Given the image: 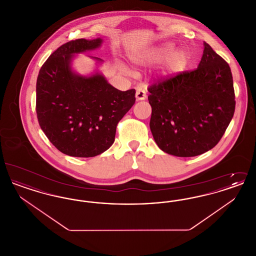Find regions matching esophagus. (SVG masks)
I'll list each match as a JSON object with an SVG mask.
<instances>
[{
  "mask_svg": "<svg viewBox=\"0 0 256 256\" xmlns=\"http://www.w3.org/2000/svg\"><path fill=\"white\" fill-rule=\"evenodd\" d=\"M146 94L145 90H143L141 88L136 90V100H146Z\"/></svg>",
  "mask_w": 256,
  "mask_h": 256,
  "instance_id": "obj_1",
  "label": "esophagus"
}]
</instances>
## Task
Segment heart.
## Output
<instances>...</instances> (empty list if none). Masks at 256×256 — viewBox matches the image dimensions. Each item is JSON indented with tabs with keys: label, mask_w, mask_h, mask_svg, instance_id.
I'll list each match as a JSON object with an SVG mask.
<instances>
[{
	"label": "heart",
	"mask_w": 256,
	"mask_h": 256,
	"mask_svg": "<svg viewBox=\"0 0 256 256\" xmlns=\"http://www.w3.org/2000/svg\"><path fill=\"white\" fill-rule=\"evenodd\" d=\"M176 50L174 45L167 43L164 45H161L158 48L152 50L148 54L138 62H143V63H148V64H154V63H159L162 61L166 60L169 58L166 64V74H176L183 72L189 64V54H187L186 50H180L173 52ZM126 73L130 74V71L128 69H124Z\"/></svg>",
	"instance_id": "heart-1"
}]
</instances>
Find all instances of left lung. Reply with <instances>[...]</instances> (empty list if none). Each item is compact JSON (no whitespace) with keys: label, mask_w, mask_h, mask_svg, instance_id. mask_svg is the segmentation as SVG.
Wrapping results in <instances>:
<instances>
[{"label":"left lung","mask_w":256,"mask_h":256,"mask_svg":"<svg viewBox=\"0 0 256 256\" xmlns=\"http://www.w3.org/2000/svg\"><path fill=\"white\" fill-rule=\"evenodd\" d=\"M204 45L196 69L148 88L152 134L160 150L172 156L192 158L211 150L234 114L230 67L207 43Z\"/></svg>","instance_id":"obj_1"}]
</instances>
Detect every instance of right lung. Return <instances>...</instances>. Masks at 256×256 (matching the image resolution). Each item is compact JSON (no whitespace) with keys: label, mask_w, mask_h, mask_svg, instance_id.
Instances as JSON below:
<instances>
[{"label":"right lung","mask_w":256,"mask_h":256,"mask_svg":"<svg viewBox=\"0 0 256 256\" xmlns=\"http://www.w3.org/2000/svg\"><path fill=\"white\" fill-rule=\"evenodd\" d=\"M102 42L82 38L61 45L37 76L39 126L50 142L70 156L93 158L110 148L118 122L135 102L134 89L120 91L100 74L84 76L72 71L74 54L97 49Z\"/></svg>","instance_id":"add662e5"}]
</instances>
